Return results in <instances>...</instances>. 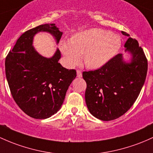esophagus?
Listing matches in <instances>:
<instances>
[{
  "instance_id": "esophagus-1",
  "label": "esophagus",
  "mask_w": 153,
  "mask_h": 153,
  "mask_svg": "<svg viewBox=\"0 0 153 153\" xmlns=\"http://www.w3.org/2000/svg\"><path fill=\"white\" fill-rule=\"evenodd\" d=\"M77 77L78 78H81L82 77V73L80 70H77Z\"/></svg>"
}]
</instances>
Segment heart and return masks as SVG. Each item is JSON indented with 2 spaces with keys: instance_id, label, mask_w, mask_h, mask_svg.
I'll list each match as a JSON object with an SVG mask.
<instances>
[{
  "instance_id": "obj_1",
  "label": "heart",
  "mask_w": 153,
  "mask_h": 153,
  "mask_svg": "<svg viewBox=\"0 0 153 153\" xmlns=\"http://www.w3.org/2000/svg\"><path fill=\"white\" fill-rule=\"evenodd\" d=\"M121 44L118 35L100 28H91L75 33L70 40H62L59 46L68 66L78 65L83 55L85 67L97 70L117 54Z\"/></svg>"
}]
</instances>
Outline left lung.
<instances>
[{
	"label": "left lung",
	"instance_id": "left-lung-1",
	"mask_svg": "<svg viewBox=\"0 0 153 153\" xmlns=\"http://www.w3.org/2000/svg\"><path fill=\"white\" fill-rule=\"evenodd\" d=\"M128 37L124 47L128 57L116 55L101 68L83 72L87 88L85 100L93 116L108 121L125 114L137 100L145 83L147 60L138 41Z\"/></svg>",
	"mask_w": 153,
	"mask_h": 153
}]
</instances>
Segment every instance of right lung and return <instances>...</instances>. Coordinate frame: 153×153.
Listing matches in <instances>:
<instances>
[{
	"instance_id": "add662e5",
	"label": "right lung",
	"mask_w": 153,
	"mask_h": 153,
	"mask_svg": "<svg viewBox=\"0 0 153 153\" xmlns=\"http://www.w3.org/2000/svg\"><path fill=\"white\" fill-rule=\"evenodd\" d=\"M48 33L58 44L62 32L55 24L39 25L19 37L5 62L8 86L22 110L36 119L48 118L61 108L69 86L76 77L75 70L63 68L56 48L51 57L40 54L33 46L39 33Z\"/></svg>"
}]
</instances>
